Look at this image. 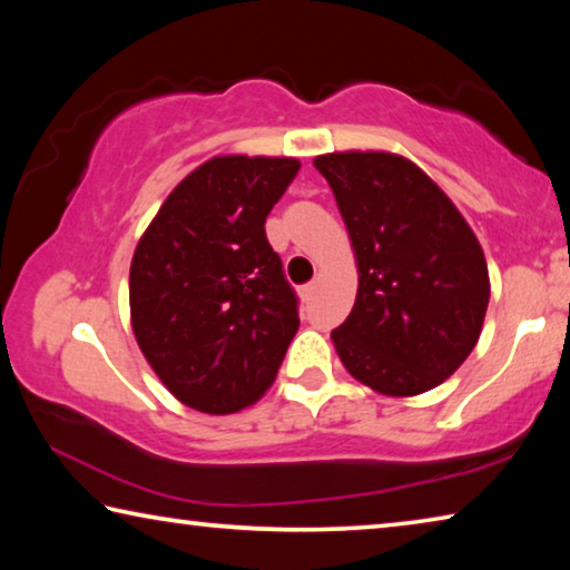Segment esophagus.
Wrapping results in <instances>:
<instances>
[{
	"mask_svg": "<svg viewBox=\"0 0 570 570\" xmlns=\"http://www.w3.org/2000/svg\"><path fill=\"white\" fill-rule=\"evenodd\" d=\"M314 292H316V282H312V284H306V286H302V298L304 302H312V296H314Z\"/></svg>",
	"mask_w": 570,
	"mask_h": 570,
	"instance_id": "esophagus-1",
	"label": "esophagus"
}]
</instances>
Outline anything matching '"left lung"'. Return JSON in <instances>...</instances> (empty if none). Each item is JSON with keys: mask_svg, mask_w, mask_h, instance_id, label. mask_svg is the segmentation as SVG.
I'll return each mask as SVG.
<instances>
[{"mask_svg": "<svg viewBox=\"0 0 570 570\" xmlns=\"http://www.w3.org/2000/svg\"><path fill=\"white\" fill-rule=\"evenodd\" d=\"M350 234L356 298L332 332L356 382L387 397L435 390L480 340L490 276L458 206L410 158L336 150L314 158Z\"/></svg>", "mask_w": 570, "mask_h": 570, "instance_id": "8db88e82", "label": "left lung"}]
</instances>
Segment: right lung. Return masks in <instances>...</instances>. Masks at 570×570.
<instances>
[{
    "instance_id": "right-lung-1",
    "label": "right lung",
    "mask_w": 570,
    "mask_h": 570,
    "mask_svg": "<svg viewBox=\"0 0 570 570\" xmlns=\"http://www.w3.org/2000/svg\"><path fill=\"white\" fill-rule=\"evenodd\" d=\"M302 163L214 156L190 170L135 246L130 326L178 402L230 414L264 397L298 330L266 216Z\"/></svg>"
}]
</instances>
